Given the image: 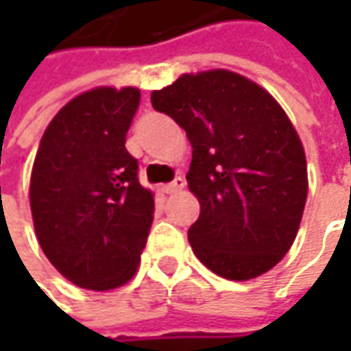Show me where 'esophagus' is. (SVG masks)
<instances>
[{
  "label": "esophagus",
  "mask_w": 351,
  "mask_h": 351,
  "mask_svg": "<svg viewBox=\"0 0 351 351\" xmlns=\"http://www.w3.org/2000/svg\"><path fill=\"white\" fill-rule=\"evenodd\" d=\"M183 187H185V180H183L182 176H180V178H176V180H173L171 183L164 185V187H162V191H164V193H168V195H171V193H178V191H182Z\"/></svg>",
  "instance_id": "1"
}]
</instances>
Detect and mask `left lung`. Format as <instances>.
<instances>
[{"label": "left lung", "instance_id": "left-lung-1", "mask_svg": "<svg viewBox=\"0 0 351 351\" xmlns=\"http://www.w3.org/2000/svg\"><path fill=\"white\" fill-rule=\"evenodd\" d=\"M150 99L193 148L187 185L201 213L187 238L197 258L232 281L269 271L295 242L308 191L289 117L265 89L228 70L183 74Z\"/></svg>", "mask_w": 351, "mask_h": 351}]
</instances>
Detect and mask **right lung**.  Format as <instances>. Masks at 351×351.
Segmentation results:
<instances>
[{
  "label": "right lung",
  "mask_w": 351,
  "mask_h": 351,
  "mask_svg": "<svg viewBox=\"0 0 351 351\" xmlns=\"http://www.w3.org/2000/svg\"><path fill=\"white\" fill-rule=\"evenodd\" d=\"M136 88H95L66 103L45 130L31 173V213L50 263L77 287L109 291L136 274L154 195L125 148Z\"/></svg>",
  "instance_id": "right-lung-1"
}]
</instances>
